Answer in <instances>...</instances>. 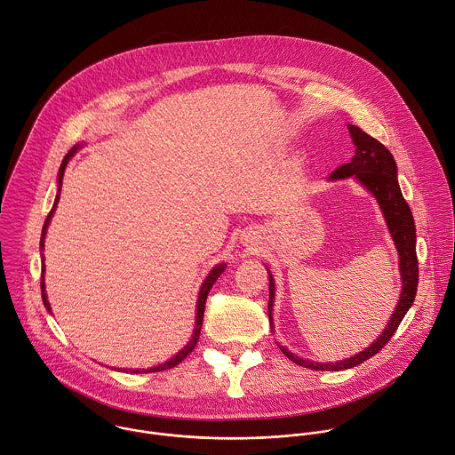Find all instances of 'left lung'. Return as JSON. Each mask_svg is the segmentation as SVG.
<instances>
[{"mask_svg":"<svg viewBox=\"0 0 455 455\" xmlns=\"http://www.w3.org/2000/svg\"><path fill=\"white\" fill-rule=\"evenodd\" d=\"M348 132L352 137V142L355 146V154L348 164H343L336 172L331 173V180L348 179L354 177L363 188H366L377 200L387 230L395 241L396 251H398V266H400V278H402V292L398 296V304L382 331V334L363 352L343 359L336 363H316L309 359H301L296 354L289 352L285 347L278 348L282 354L291 359L294 364H299L309 370H322V371H339L348 370L354 366H359L366 359L373 357L377 352H380L386 343L391 339V336L396 332L400 322L403 320L405 313L411 309L416 289H418V257H416V227L411 214V209L407 202L402 196L398 179H396V163L389 149L363 132L355 124H348ZM269 301H267V315H269V325L273 327V301H275V278L269 273Z\"/></svg>","mask_w":455,"mask_h":455,"instance_id":"left-lung-1","label":"left lung"}]
</instances>
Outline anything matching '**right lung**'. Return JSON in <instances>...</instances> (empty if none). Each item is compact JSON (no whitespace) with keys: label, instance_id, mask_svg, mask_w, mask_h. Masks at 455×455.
Segmentation results:
<instances>
[{"label":"right lung","instance_id":"add662e5","mask_svg":"<svg viewBox=\"0 0 455 455\" xmlns=\"http://www.w3.org/2000/svg\"><path fill=\"white\" fill-rule=\"evenodd\" d=\"M84 144H75L68 154H66V157L62 159V164H60V168H59V180H57V196H55V202H53V207H52V211H50V214H48V218H46V221H44V227H43V234H41V251H44V239H46V232H48V227H50V221H52V218H53V214H55V209H57V204H59V200H60V189H62V179H64V172H66V168H68V163L71 161V157H75V154L76 151L82 148ZM43 257V278H41V294H43V301H44V307L48 309V313H52V307H50V301H48V294H46V285H44V273H46V269H44V253L41 255ZM227 269V264L225 262H221V264H216L211 271H209V275L205 276V280H204V283H202V287H200V292H198V299H196V322H195V331H193V336H191V339H189V343L177 354V355H173L170 361H166V363H163V364H159V366H154V368H149V370H124L126 373L130 371V373H151V371H163V370H170V368H175L177 364H180L193 350H195V347H196V343H198V338H200V331H202V323H204V313H205V301H207V296H209V291H211V287L214 285V282L218 280V276L223 273ZM119 370V368H117Z\"/></svg>","mask_w":455,"mask_h":455}]
</instances>
